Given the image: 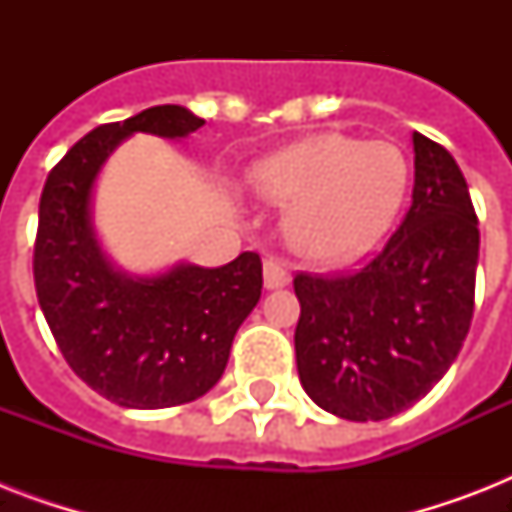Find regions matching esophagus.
Here are the masks:
<instances>
[{"label":"esophagus","instance_id":"1","mask_svg":"<svg viewBox=\"0 0 512 512\" xmlns=\"http://www.w3.org/2000/svg\"><path fill=\"white\" fill-rule=\"evenodd\" d=\"M263 281H265V289H281V287H287L289 281H292V276H289V271L284 268L281 260L268 257V260L263 263Z\"/></svg>","mask_w":512,"mask_h":512}]
</instances>
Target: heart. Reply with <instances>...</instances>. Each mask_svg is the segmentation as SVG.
I'll list each match as a JSON object with an SVG mask.
<instances>
[{"label": "heart", "instance_id": "heart-1", "mask_svg": "<svg viewBox=\"0 0 512 512\" xmlns=\"http://www.w3.org/2000/svg\"><path fill=\"white\" fill-rule=\"evenodd\" d=\"M252 183L289 207L287 239L319 263H340L369 249L393 223L409 185V164L388 140L321 132L255 164Z\"/></svg>", "mask_w": 512, "mask_h": 512}]
</instances>
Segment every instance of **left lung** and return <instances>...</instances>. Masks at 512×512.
I'll return each mask as SVG.
<instances>
[{
    "instance_id": "8db88e82",
    "label": "left lung",
    "mask_w": 512,
    "mask_h": 512,
    "mask_svg": "<svg viewBox=\"0 0 512 512\" xmlns=\"http://www.w3.org/2000/svg\"><path fill=\"white\" fill-rule=\"evenodd\" d=\"M412 207L380 255L353 276L297 273V372L342 420H388L446 374L468 337L478 217L444 146L414 132Z\"/></svg>"
}]
</instances>
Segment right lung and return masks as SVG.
Here are the masks:
<instances>
[{"label": "right lung", "instance_id": "add662e5", "mask_svg": "<svg viewBox=\"0 0 512 512\" xmlns=\"http://www.w3.org/2000/svg\"><path fill=\"white\" fill-rule=\"evenodd\" d=\"M204 124L183 106H154L100 124L60 159L44 183L34 244L36 297L60 353L100 396L127 409L196 401L215 385L233 337L260 300L263 263H177L156 276L116 268L92 225L103 164L135 132L188 138Z\"/></svg>", "mask_w": 512, "mask_h": 512}]
</instances>
